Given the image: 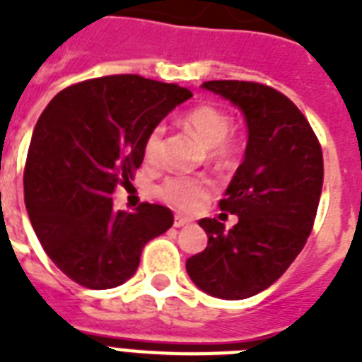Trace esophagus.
Returning a JSON list of instances; mask_svg holds the SVG:
<instances>
[{
  "label": "esophagus",
  "mask_w": 362,
  "mask_h": 362,
  "mask_svg": "<svg viewBox=\"0 0 362 362\" xmlns=\"http://www.w3.org/2000/svg\"><path fill=\"white\" fill-rule=\"evenodd\" d=\"M192 223V220H187L184 216H175V227H186Z\"/></svg>",
  "instance_id": "1"
}]
</instances>
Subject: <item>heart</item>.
Returning a JSON list of instances; mask_svg holds the SVG:
<instances>
[{"label": "heart", "mask_w": 362, "mask_h": 362, "mask_svg": "<svg viewBox=\"0 0 362 362\" xmlns=\"http://www.w3.org/2000/svg\"><path fill=\"white\" fill-rule=\"evenodd\" d=\"M182 125L187 131H192L204 146L209 148L210 163L226 169L237 161L238 142L229 133L231 120L221 109L201 105L182 116ZM161 142H163V125H156L144 139V158L150 163H156L161 153ZM212 193V182L199 176H170L159 186L158 195L165 203L173 204L178 210L193 212L201 209L204 201Z\"/></svg>", "instance_id": "b5f03b06"}]
</instances>
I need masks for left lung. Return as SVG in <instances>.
I'll list each match as a JSON object with an SVG mask.
<instances>
[{
    "label": "left lung",
    "instance_id": "left-lung-1",
    "mask_svg": "<svg viewBox=\"0 0 362 362\" xmlns=\"http://www.w3.org/2000/svg\"><path fill=\"white\" fill-rule=\"evenodd\" d=\"M204 90L237 105L246 118L244 161L220 209L237 214L233 229L216 218L199 226L204 252L186 261L199 289L240 300L280 278L308 240L323 187V153L308 120L274 88L244 81H209Z\"/></svg>",
    "mask_w": 362,
    "mask_h": 362
}]
</instances>
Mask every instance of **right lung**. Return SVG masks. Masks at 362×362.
Instances as JSON below:
<instances>
[{
    "label": "right lung",
    "mask_w": 362,
    "mask_h": 362,
    "mask_svg": "<svg viewBox=\"0 0 362 362\" xmlns=\"http://www.w3.org/2000/svg\"><path fill=\"white\" fill-rule=\"evenodd\" d=\"M193 93L139 75H112L65 88L42 110L24 169V201L47 255L90 289L122 286L144 244L173 226V212L142 203L116 212V186L133 180L144 139Z\"/></svg>",
    "instance_id": "obj_1"
}]
</instances>
